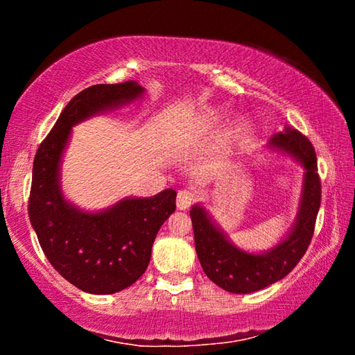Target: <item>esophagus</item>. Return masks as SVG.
Returning a JSON list of instances; mask_svg holds the SVG:
<instances>
[{
    "label": "esophagus",
    "mask_w": 355,
    "mask_h": 355,
    "mask_svg": "<svg viewBox=\"0 0 355 355\" xmlns=\"http://www.w3.org/2000/svg\"><path fill=\"white\" fill-rule=\"evenodd\" d=\"M196 200V194L192 191H180L177 194V208L186 209L192 205V202Z\"/></svg>",
    "instance_id": "obj_1"
}]
</instances>
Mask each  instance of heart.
I'll list each match as a JSON object with an SVG mask.
<instances>
[{"label":"heart","instance_id":"1","mask_svg":"<svg viewBox=\"0 0 355 355\" xmlns=\"http://www.w3.org/2000/svg\"><path fill=\"white\" fill-rule=\"evenodd\" d=\"M225 116L227 114L222 107H216V106L200 107V110L196 112V117L192 119L191 136L207 137L209 135H213L214 131L220 127L222 122H224ZM244 128H245V122L241 116H233L232 119H228L220 135L222 142L225 144V142H230L232 139H235V137L241 133Z\"/></svg>","mask_w":355,"mask_h":355}]
</instances>
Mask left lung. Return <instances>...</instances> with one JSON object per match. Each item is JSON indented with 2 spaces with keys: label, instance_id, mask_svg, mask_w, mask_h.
<instances>
[{
  "label": "left lung",
  "instance_id": "obj_1",
  "mask_svg": "<svg viewBox=\"0 0 355 355\" xmlns=\"http://www.w3.org/2000/svg\"><path fill=\"white\" fill-rule=\"evenodd\" d=\"M266 150L290 156L304 169L297 213L291 227L272 248L250 252L232 243L224 228L202 203L191 207L197 258L208 279L233 294H249L275 284L304 257L315 230L321 203L316 153L311 142L291 127L272 135Z\"/></svg>",
  "mask_w": 355,
  "mask_h": 355
}]
</instances>
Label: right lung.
<instances>
[{
    "instance_id": "right-lung-1",
    "label": "right lung",
    "mask_w": 355,
    "mask_h": 355,
    "mask_svg": "<svg viewBox=\"0 0 355 355\" xmlns=\"http://www.w3.org/2000/svg\"><path fill=\"white\" fill-rule=\"evenodd\" d=\"M146 94L137 81L95 84L69 101L35 153L29 220L51 266L81 291L112 294L146 272L161 225L175 211L177 192L123 197L103 209H83L62 189V161L71 128Z\"/></svg>"
}]
</instances>
